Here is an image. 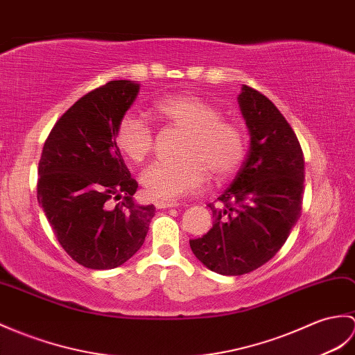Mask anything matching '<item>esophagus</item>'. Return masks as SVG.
Instances as JSON below:
<instances>
[{
	"label": "esophagus",
	"mask_w": 355,
	"mask_h": 355,
	"mask_svg": "<svg viewBox=\"0 0 355 355\" xmlns=\"http://www.w3.org/2000/svg\"><path fill=\"white\" fill-rule=\"evenodd\" d=\"M155 207L157 209H174V207H178L180 204L177 202H171V201H155Z\"/></svg>",
	"instance_id": "esophagus-1"
}]
</instances>
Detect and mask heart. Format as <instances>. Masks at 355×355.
Returning a JSON list of instances; mask_svg holds the SVG:
<instances>
[{
  "label": "heart",
  "mask_w": 355,
  "mask_h": 355,
  "mask_svg": "<svg viewBox=\"0 0 355 355\" xmlns=\"http://www.w3.org/2000/svg\"><path fill=\"white\" fill-rule=\"evenodd\" d=\"M151 110L159 119L187 131L183 160L155 162L140 175V184L151 198L178 200L201 189L209 171L215 180H225L242 164L246 144L241 127L222 119L216 107L202 98L189 94L164 96ZM116 144L130 160L140 163L153 151V130L133 114H123L116 127Z\"/></svg>",
  "instance_id": "heart-1"
}]
</instances>
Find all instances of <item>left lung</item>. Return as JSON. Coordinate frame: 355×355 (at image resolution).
I'll list each match as a JSON object with an SVG mask.
<instances>
[{"instance_id":"8db88e82","label":"left lung","mask_w":355,"mask_h":355,"mask_svg":"<svg viewBox=\"0 0 355 355\" xmlns=\"http://www.w3.org/2000/svg\"><path fill=\"white\" fill-rule=\"evenodd\" d=\"M239 109L250 150L213 211V227L192 239V252L220 275H243L279 251L301 216L304 157L298 137L269 98L242 86Z\"/></svg>"}]
</instances>
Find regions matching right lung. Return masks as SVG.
Returning a JSON list of instances; mask_svg holds the SVG:
<instances>
[{
	"label": "right lung",
	"mask_w": 355,
	"mask_h": 355,
	"mask_svg": "<svg viewBox=\"0 0 355 355\" xmlns=\"http://www.w3.org/2000/svg\"><path fill=\"white\" fill-rule=\"evenodd\" d=\"M139 89L116 80L80 98L55 122L39 162L37 202L63 250L89 269L133 257L155 215L153 204L135 201L137 183L116 144L118 123Z\"/></svg>",
	"instance_id": "obj_1"
}]
</instances>
